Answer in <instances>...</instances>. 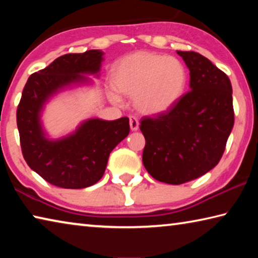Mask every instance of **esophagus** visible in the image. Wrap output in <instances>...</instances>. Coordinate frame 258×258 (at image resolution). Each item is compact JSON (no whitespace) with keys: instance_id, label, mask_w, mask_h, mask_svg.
<instances>
[{"instance_id":"34e87169","label":"esophagus","mask_w":258,"mask_h":258,"mask_svg":"<svg viewBox=\"0 0 258 258\" xmlns=\"http://www.w3.org/2000/svg\"><path fill=\"white\" fill-rule=\"evenodd\" d=\"M130 127L132 131H138L139 130V120L137 117L131 116L130 117Z\"/></svg>"}]
</instances>
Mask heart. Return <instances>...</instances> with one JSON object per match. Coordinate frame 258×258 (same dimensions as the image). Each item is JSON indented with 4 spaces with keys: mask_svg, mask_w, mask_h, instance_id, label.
Returning a JSON list of instances; mask_svg holds the SVG:
<instances>
[{
    "mask_svg": "<svg viewBox=\"0 0 258 258\" xmlns=\"http://www.w3.org/2000/svg\"><path fill=\"white\" fill-rule=\"evenodd\" d=\"M111 82L119 93L133 97L140 112L160 115L171 110L183 97L187 71L175 56L138 51L113 64ZM112 100L118 101V95L112 94Z\"/></svg>",
    "mask_w": 258,
    "mask_h": 258,
    "instance_id": "obj_1",
    "label": "heart"
}]
</instances>
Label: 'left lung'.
Masks as SVG:
<instances>
[{
  "mask_svg": "<svg viewBox=\"0 0 258 258\" xmlns=\"http://www.w3.org/2000/svg\"><path fill=\"white\" fill-rule=\"evenodd\" d=\"M190 71V90L167 112L143 117L142 161L157 181L182 184L215 167L234 124L232 86L204 55L177 51Z\"/></svg>",
  "mask_w": 258,
  "mask_h": 258,
  "instance_id": "8db88e82",
  "label": "left lung"
}]
</instances>
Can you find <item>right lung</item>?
I'll list each match as a JSON object with an SVG mask.
<instances>
[{"mask_svg":"<svg viewBox=\"0 0 258 258\" xmlns=\"http://www.w3.org/2000/svg\"><path fill=\"white\" fill-rule=\"evenodd\" d=\"M103 52L89 50L56 58L30 75L18 109L23 156L30 168L51 184L63 189H83L97 183L106 171L108 158L130 133V120L91 118L67 137L51 140L43 128L41 115L45 103L68 87L90 84L85 75L99 76Z\"/></svg>","mask_w":258,"mask_h":258,"instance_id":"add662e5","label":"right lung"}]
</instances>
